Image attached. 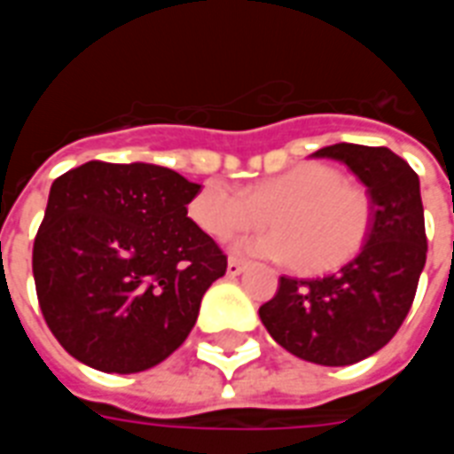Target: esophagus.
<instances>
[{
    "label": "esophagus",
    "instance_id": "34e87169",
    "mask_svg": "<svg viewBox=\"0 0 454 454\" xmlns=\"http://www.w3.org/2000/svg\"><path fill=\"white\" fill-rule=\"evenodd\" d=\"M243 270H246V262H243V260H236V257H231V260H228V267H226L228 277H238Z\"/></svg>",
    "mask_w": 454,
    "mask_h": 454
}]
</instances>
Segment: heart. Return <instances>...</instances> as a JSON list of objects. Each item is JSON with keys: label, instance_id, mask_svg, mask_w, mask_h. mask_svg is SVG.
Returning <instances> with one entry per match:
<instances>
[{"label": "heart", "instance_id": "b5f03b06", "mask_svg": "<svg viewBox=\"0 0 454 454\" xmlns=\"http://www.w3.org/2000/svg\"><path fill=\"white\" fill-rule=\"evenodd\" d=\"M189 216L208 236L226 240L240 231L272 223L246 238L238 250L272 260H294L304 272H325L360 253L372 226L370 194L324 162H304L255 187L207 182L189 201Z\"/></svg>", "mask_w": 454, "mask_h": 454}]
</instances>
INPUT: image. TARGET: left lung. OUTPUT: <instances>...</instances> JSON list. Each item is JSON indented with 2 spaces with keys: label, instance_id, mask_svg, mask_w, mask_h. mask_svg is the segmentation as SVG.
<instances>
[{
  "label": "left lung",
  "instance_id": "1",
  "mask_svg": "<svg viewBox=\"0 0 454 454\" xmlns=\"http://www.w3.org/2000/svg\"><path fill=\"white\" fill-rule=\"evenodd\" d=\"M314 158L338 160L367 187L372 226L360 253L333 275L279 277L260 321L286 352L324 367L370 357L409 314L426 265V221L419 175L389 148L335 143Z\"/></svg>",
  "mask_w": 454,
  "mask_h": 454
}]
</instances>
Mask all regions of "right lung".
<instances>
[{
  "instance_id": "add662e5",
  "label": "right lung",
  "mask_w": 454,
  "mask_h": 454,
  "mask_svg": "<svg viewBox=\"0 0 454 454\" xmlns=\"http://www.w3.org/2000/svg\"><path fill=\"white\" fill-rule=\"evenodd\" d=\"M201 184L150 162L58 177L34 243L48 328L87 367L133 374L187 340L226 255L187 216Z\"/></svg>"
}]
</instances>
